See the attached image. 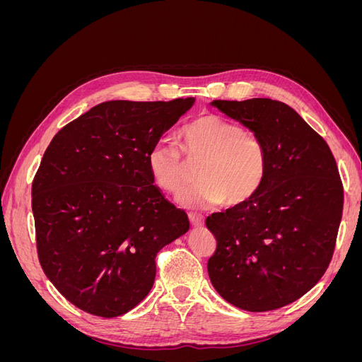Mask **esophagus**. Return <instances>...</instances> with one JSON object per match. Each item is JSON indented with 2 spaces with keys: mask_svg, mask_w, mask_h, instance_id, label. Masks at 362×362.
<instances>
[{
  "mask_svg": "<svg viewBox=\"0 0 362 362\" xmlns=\"http://www.w3.org/2000/svg\"><path fill=\"white\" fill-rule=\"evenodd\" d=\"M189 221H190V223H192L193 228H199V226L204 225V216L190 213V214H189Z\"/></svg>",
  "mask_w": 362,
  "mask_h": 362,
  "instance_id": "esophagus-1",
  "label": "esophagus"
}]
</instances>
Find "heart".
<instances>
[{
	"mask_svg": "<svg viewBox=\"0 0 362 362\" xmlns=\"http://www.w3.org/2000/svg\"><path fill=\"white\" fill-rule=\"evenodd\" d=\"M185 158L202 164L201 182L181 194L180 202L198 208L221 204L237 206L250 201L267 173V151L262 140L237 122L217 115L196 117L181 131ZM148 170L157 187L178 194L187 184V163L181 151L158 141L148 152Z\"/></svg>",
	"mask_w": 362,
	"mask_h": 362,
	"instance_id": "heart-1",
	"label": "heart"
}]
</instances>
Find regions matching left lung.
Returning <instances> with one entry per match:
<instances>
[{
    "mask_svg": "<svg viewBox=\"0 0 362 362\" xmlns=\"http://www.w3.org/2000/svg\"><path fill=\"white\" fill-rule=\"evenodd\" d=\"M210 105L262 140L267 173L250 201L206 217L217 240L208 275L240 310H278L308 293L329 266L343 213L337 163L287 104L252 98Z\"/></svg>",
    "mask_w": 362,
    "mask_h": 362,
    "instance_id": "1",
    "label": "left lung"
}]
</instances>
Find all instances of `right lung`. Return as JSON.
Returning a JSON list of instances; mask_svg holds the SVG:
<instances>
[{
    "label": "right lung",
    "mask_w": 362,
    "mask_h": 362,
    "mask_svg": "<svg viewBox=\"0 0 362 362\" xmlns=\"http://www.w3.org/2000/svg\"><path fill=\"white\" fill-rule=\"evenodd\" d=\"M194 101H105L51 140L31 189L37 254L76 308L107 319L133 310L154 286L157 252L189 231L148 152Z\"/></svg>",
    "instance_id": "1"
}]
</instances>
